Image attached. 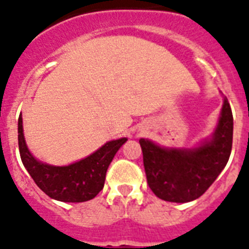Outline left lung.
<instances>
[{
    "label": "left lung",
    "instance_id": "8db88e82",
    "mask_svg": "<svg viewBox=\"0 0 249 249\" xmlns=\"http://www.w3.org/2000/svg\"><path fill=\"white\" fill-rule=\"evenodd\" d=\"M233 139V115L227 98L210 140L194 149H167L140 139L151 191L163 201L185 203L202 196L227 165Z\"/></svg>",
    "mask_w": 249,
    "mask_h": 249
}]
</instances>
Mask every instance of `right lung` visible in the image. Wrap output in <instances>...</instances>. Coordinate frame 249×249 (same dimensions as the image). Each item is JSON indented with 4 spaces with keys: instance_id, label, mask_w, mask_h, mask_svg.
Instances as JSON below:
<instances>
[{
    "instance_id": "1",
    "label": "right lung",
    "mask_w": 249,
    "mask_h": 249,
    "mask_svg": "<svg viewBox=\"0 0 249 249\" xmlns=\"http://www.w3.org/2000/svg\"><path fill=\"white\" fill-rule=\"evenodd\" d=\"M126 140L109 141L88 158L68 166H52L33 158L24 141L22 115L18 118V147L23 166L44 194L62 202H86L97 196L104 187L109 165Z\"/></svg>"
}]
</instances>
